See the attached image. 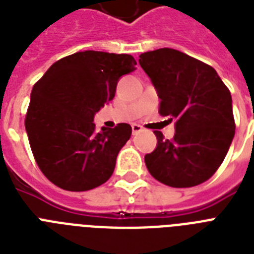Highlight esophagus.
I'll list each match as a JSON object with an SVG mask.
<instances>
[{"instance_id":"obj_1","label":"esophagus","mask_w":254,"mask_h":254,"mask_svg":"<svg viewBox=\"0 0 254 254\" xmlns=\"http://www.w3.org/2000/svg\"><path fill=\"white\" fill-rule=\"evenodd\" d=\"M141 130H142L141 125H138V124H133V125H131V131H133L134 135L139 133Z\"/></svg>"}]
</instances>
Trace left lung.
Segmentation results:
<instances>
[{
    "label": "left lung",
    "instance_id": "8db88e82",
    "mask_svg": "<svg viewBox=\"0 0 254 254\" xmlns=\"http://www.w3.org/2000/svg\"><path fill=\"white\" fill-rule=\"evenodd\" d=\"M160 98L159 113L176 120L172 139L155 130L158 145L145 155L154 179L174 188L209 180L227 155L235 135L232 98L214 67L171 48L139 56Z\"/></svg>",
    "mask_w": 254,
    "mask_h": 254
}]
</instances>
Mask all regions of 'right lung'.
Here are the masks:
<instances>
[{"instance_id":"1","label":"right lung","mask_w":254,"mask_h":254,"mask_svg":"<svg viewBox=\"0 0 254 254\" xmlns=\"http://www.w3.org/2000/svg\"><path fill=\"white\" fill-rule=\"evenodd\" d=\"M130 55L84 51L66 56L35 83L26 131L39 168L51 183L84 191L112 176L131 135L129 124L95 130V113L115 98L117 80L137 69Z\"/></svg>"}]
</instances>
